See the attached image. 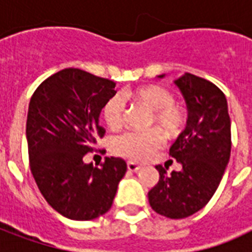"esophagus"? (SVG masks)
<instances>
[{"mask_svg": "<svg viewBox=\"0 0 252 252\" xmlns=\"http://www.w3.org/2000/svg\"><path fill=\"white\" fill-rule=\"evenodd\" d=\"M126 169H128V171H132V173H135V171H139V170L142 169V166H139V164L133 163V162H128V164H126Z\"/></svg>", "mask_w": 252, "mask_h": 252, "instance_id": "34e87169", "label": "esophagus"}]
</instances>
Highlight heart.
Listing matches in <instances>:
<instances>
[{
    "mask_svg": "<svg viewBox=\"0 0 252 252\" xmlns=\"http://www.w3.org/2000/svg\"><path fill=\"white\" fill-rule=\"evenodd\" d=\"M124 98H133L142 102L153 112L150 124L158 126L162 131L174 136L185 126V112L174 104V95L169 90L160 86H146L135 92H123L116 94L104 106V119L110 128H120L124 121L126 101ZM163 146V136L158 129L147 132H126L113 140V150L124 158L133 162H143L151 158L159 148Z\"/></svg>",
    "mask_w": 252,
    "mask_h": 252,
    "instance_id": "heart-1",
    "label": "heart"
}]
</instances>
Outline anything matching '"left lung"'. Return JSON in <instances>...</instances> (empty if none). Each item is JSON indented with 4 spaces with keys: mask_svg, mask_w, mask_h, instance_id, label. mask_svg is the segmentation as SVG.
Wrapping results in <instances>:
<instances>
[{
    "mask_svg": "<svg viewBox=\"0 0 252 252\" xmlns=\"http://www.w3.org/2000/svg\"><path fill=\"white\" fill-rule=\"evenodd\" d=\"M174 83L189 112L185 131L169 151L182 169L167 174V169L155 166L159 181L148 201L159 215L184 219L202 209L220 185L231 155V120L227 98L216 85L189 72Z\"/></svg>",
    "mask_w": 252,
    "mask_h": 252,
    "instance_id": "8db88e82",
    "label": "left lung"
}]
</instances>
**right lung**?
Returning a JSON list of instances; mask_svg holds the SVG:
<instances>
[{
	"label": "right lung",
	"mask_w": 252,
	"mask_h": 252,
	"mask_svg": "<svg viewBox=\"0 0 252 252\" xmlns=\"http://www.w3.org/2000/svg\"><path fill=\"white\" fill-rule=\"evenodd\" d=\"M115 86L79 68H64L41 82L30 101L31 171L47 202L67 219L83 221L106 213L126 175L124 159L105 158L101 167L83 160L104 136L99 115Z\"/></svg>",
	"instance_id": "1"
}]
</instances>
